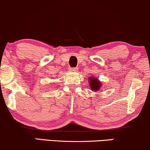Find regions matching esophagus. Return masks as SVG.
<instances>
[{"instance_id": "obj_1", "label": "esophagus", "mask_w": 150, "mask_h": 150, "mask_svg": "<svg viewBox=\"0 0 150 150\" xmlns=\"http://www.w3.org/2000/svg\"><path fill=\"white\" fill-rule=\"evenodd\" d=\"M69 71L76 72V71H78V68H76V67H71V68H69Z\"/></svg>"}]
</instances>
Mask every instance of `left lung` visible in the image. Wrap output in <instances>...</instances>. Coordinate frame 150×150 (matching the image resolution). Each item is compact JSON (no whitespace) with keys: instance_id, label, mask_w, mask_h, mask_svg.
Instances as JSON below:
<instances>
[{"instance_id":"obj_1","label":"left lung","mask_w":150,"mask_h":150,"mask_svg":"<svg viewBox=\"0 0 150 150\" xmlns=\"http://www.w3.org/2000/svg\"><path fill=\"white\" fill-rule=\"evenodd\" d=\"M89 83L90 86V89L92 91L97 92L98 91L101 89L102 83L98 79L94 76H91L89 78Z\"/></svg>"}]
</instances>
